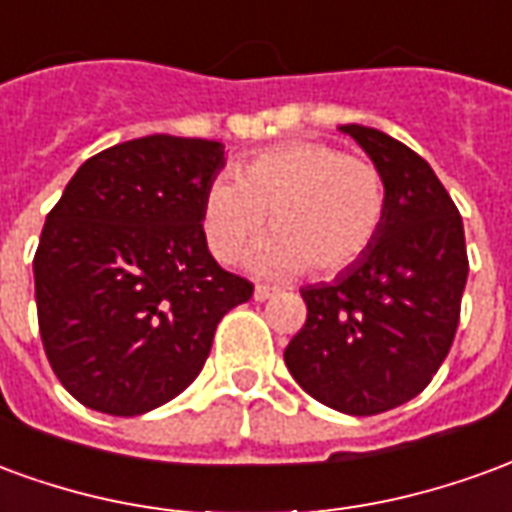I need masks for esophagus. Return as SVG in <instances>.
Masks as SVG:
<instances>
[{
  "label": "esophagus",
  "mask_w": 512,
  "mask_h": 512,
  "mask_svg": "<svg viewBox=\"0 0 512 512\" xmlns=\"http://www.w3.org/2000/svg\"><path fill=\"white\" fill-rule=\"evenodd\" d=\"M274 293H277V288H271V285H255V301L271 299Z\"/></svg>",
  "instance_id": "esophagus-1"
}]
</instances>
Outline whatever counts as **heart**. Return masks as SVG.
I'll list each match as a JSON object with an SVG mask.
<instances>
[{
	"instance_id": "b5f03b06",
	"label": "heart",
	"mask_w": 512,
	"mask_h": 512,
	"mask_svg": "<svg viewBox=\"0 0 512 512\" xmlns=\"http://www.w3.org/2000/svg\"><path fill=\"white\" fill-rule=\"evenodd\" d=\"M268 224L249 266L266 274H337L376 244L386 219V180L359 156L326 142H285L238 164L233 180L205 191L202 233L219 263H235Z\"/></svg>"
}]
</instances>
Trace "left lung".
Listing matches in <instances>:
<instances>
[{
	"mask_svg": "<svg viewBox=\"0 0 512 512\" xmlns=\"http://www.w3.org/2000/svg\"><path fill=\"white\" fill-rule=\"evenodd\" d=\"M340 131L381 169L386 219L354 266L301 288L307 321L285 365L318 403L370 417L417 397L450 354L469 257L461 213L425 158L378 128Z\"/></svg>",
	"mask_w": 512,
	"mask_h": 512,
	"instance_id": "8db88e82",
	"label": "left lung"
}]
</instances>
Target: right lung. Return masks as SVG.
Here are the masks:
<instances>
[{"mask_svg":"<svg viewBox=\"0 0 512 512\" xmlns=\"http://www.w3.org/2000/svg\"><path fill=\"white\" fill-rule=\"evenodd\" d=\"M224 145L153 134L76 169L35 252L40 340L82 406L136 417L200 376L213 332L252 299L202 233Z\"/></svg>","mask_w":512,"mask_h":512,"instance_id":"1","label":"right lung"}]
</instances>
